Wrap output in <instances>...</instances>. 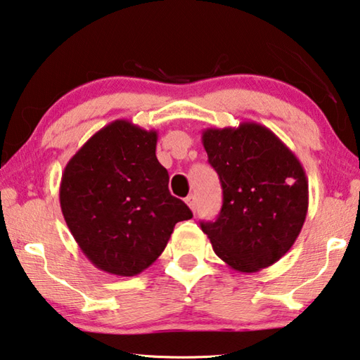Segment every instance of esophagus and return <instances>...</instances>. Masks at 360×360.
I'll list each match as a JSON object with an SVG mask.
<instances>
[{
    "label": "esophagus",
    "instance_id": "obj_1",
    "mask_svg": "<svg viewBox=\"0 0 360 360\" xmlns=\"http://www.w3.org/2000/svg\"><path fill=\"white\" fill-rule=\"evenodd\" d=\"M185 202L188 203V207L193 210V213H195V208H198V200H195L194 195H188Z\"/></svg>",
    "mask_w": 360,
    "mask_h": 360
}]
</instances>
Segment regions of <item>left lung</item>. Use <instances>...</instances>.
I'll return each instance as SVG.
<instances>
[{"instance_id":"1","label":"left lung","mask_w":360,"mask_h":360,"mask_svg":"<svg viewBox=\"0 0 360 360\" xmlns=\"http://www.w3.org/2000/svg\"><path fill=\"white\" fill-rule=\"evenodd\" d=\"M202 144L218 172L222 208L200 222L214 254L240 273H257L293 246L309 208V181L300 160L255 122L207 128Z\"/></svg>"}]
</instances>
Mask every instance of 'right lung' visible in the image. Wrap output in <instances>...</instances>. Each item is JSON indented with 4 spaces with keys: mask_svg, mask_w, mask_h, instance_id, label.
Instances as JSON below:
<instances>
[{
    "mask_svg": "<svg viewBox=\"0 0 360 360\" xmlns=\"http://www.w3.org/2000/svg\"><path fill=\"white\" fill-rule=\"evenodd\" d=\"M158 134L119 119L98 130L63 172L59 202L75 241L94 266L136 276L158 259L175 224L193 218L169 193Z\"/></svg>",
    "mask_w": 360,
    "mask_h": 360,
    "instance_id": "1",
    "label": "right lung"
}]
</instances>
